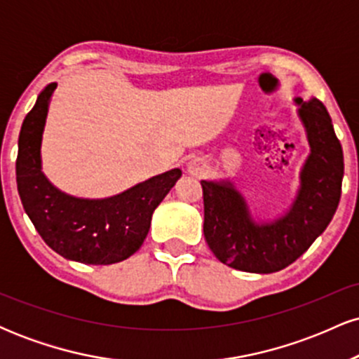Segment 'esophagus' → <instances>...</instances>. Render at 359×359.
I'll return each mask as SVG.
<instances>
[{
    "label": "esophagus",
    "instance_id": "obj_1",
    "mask_svg": "<svg viewBox=\"0 0 359 359\" xmlns=\"http://www.w3.org/2000/svg\"><path fill=\"white\" fill-rule=\"evenodd\" d=\"M205 170V163L203 158H191L187 162V172L191 175H201Z\"/></svg>",
    "mask_w": 359,
    "mask_h": 359
}]
</instances>
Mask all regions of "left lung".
<instances>
[{
	"label": "left lung",
	"mask_w": 359,
	"mask_h": 359,
	"mask_svg": "<svg viewBox=\"0 0 359 359\" xmlns=\"http://www.w3.org/2000/svg\"><path fill=\"white\" fill-rule=\"evenodd\" d=\"M294 102L311 151L300 168L294 203L285 212L271 221L257 219L231 180H201L204 238L214 257L234 270H283L324 233L339 204L344 158L331 116L316 97H295Z\"/></svg>",
	"instance_id": "8db88e82"
}]
</instances>
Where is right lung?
Returning <instances> with one entry per match:
<instances>
[{"label":"right lung","mask_w":359,"mask_h":359,"mask_svg":"<svg viewBox=\"0 0 359 359\" xmlns=\"http://www.w3.org/2000/svg\"><path fill=\"white\" fill-rule=\"evenodd\" d=\"M55 88V82L45 86L20 131L16 185L23 209L42 240L60 257L86 265L123 262L143 245L151 214L182 170L172 168L104 199L62 192L42 172L40 154Z\"/></svg>","instance_id":"add662e5"}]
</instances>
